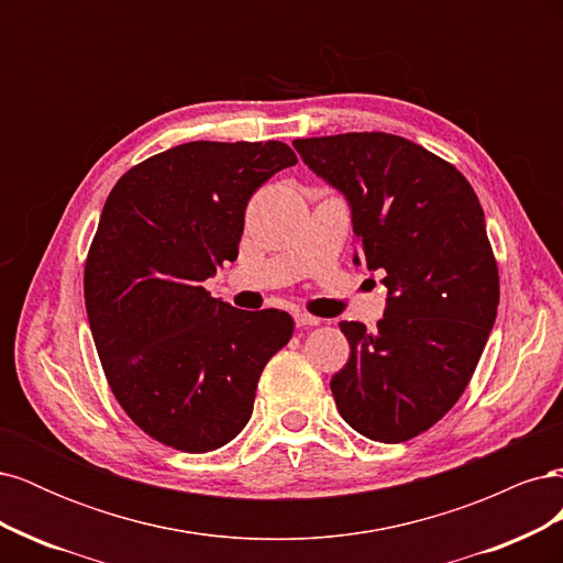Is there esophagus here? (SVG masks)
I'll list each match as a JSON object with an SVG mask.
<instances>
[{"mask_svg": "<svg viewBox=\"0 0 563 563\" xmlns=\"http://www.w3.org/2000/svg\"><path fill=\"white\" fill-rule=\"evenodd\" d=\"M294 319H296V327H300V329L317 327V323H319V319H317V317H312V314H308V312H296V314H294Z\"/></svg>", "mask_w": 563, "mask_h": 563, "instance_id": "esophagus-1", "label": "esophagus"}]
</instances>
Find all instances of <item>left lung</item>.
Wrapping results in <instances>:
<instances>
[{"instance_id":"left-lung-1","label":"left lung","mask_w":563,"mask_h":563,"mask_svg":"<svg viewBox=\"0 0 563 563\" xmlns=\"http://www.w3.org/2000/svg\"><path fill=\"white\" fill-rule=\"evenodd\" d=\"M294 147L347 197L356 246L368 269L385 272L378 329L340 321L350 360L331 378L335 406L360 434L399 444L455 406L496 321L484 209L453 164L401 135L338 133Z\"/></svg>"}]
</instances>
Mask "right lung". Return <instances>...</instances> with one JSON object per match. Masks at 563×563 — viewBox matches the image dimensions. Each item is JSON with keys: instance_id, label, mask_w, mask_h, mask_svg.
<instances>
[{"instance_id": "1", "label": "right lung", "mask_w": 563, "mask_h": 563, "mask_svg": "<svg viewBox=\"0 0 563 563\" xmlns=\"http://www.w3.org/2000/svg\"><path fill=\"white\" fill-rule=\"evenodd\" d=\"M298 164L286 143H183L117 180L84 265V300L114 399L159 444L225 446L294 335L282 310L244 312L203 288L236 261L251 195Z\"/></svg>"}]
</instances>
